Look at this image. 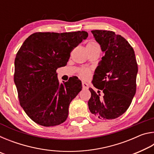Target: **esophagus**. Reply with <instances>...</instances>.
Instances as JSON below:
<instances>
[{
    "mask_svg": "<svg viewBox=\"0 0 154 154\" xmlns=\"http://www.w3.org/2000/svg\"><path fill=\"white\" fill-rule=\"evenodd\" d=\"M82 86H83V89H85V90H87V89H88V88H89V85H88V84L87 83H85V82H82Z\"/></svg>",
    "mask_w": 154,
    "mask_h": 154,
    "instance_id": "esophagus-1",
    "label": "esophagus"
}]
</instances>
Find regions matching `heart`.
<instances>
[{
  "mask_svg": "<svg viewBox=\"0 0 154 154\" xmlns=\"http://www.w3.org/2000/svg\"><path fill=\"white\" fill-rule=\"evenodd\" d=\"M94 45H96V43L91 41V42H89L88 43L87 46ZM79 74L81 76V77H82L83 79H87V78L89 77V76L90 75V70L89 69H86V68H85V69H82L79 71Z\"/></svg>",
  "mask_w": 154,
  "mask_h": 154,
  "instance_id": "obj_1",
  "label": "heart"
}]
</instances>
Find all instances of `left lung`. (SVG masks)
<instances>
[{"label": "left lung", "instance_id": "1", "mask_svg": "<svg viewBox=\"0 0 154 154\" xmlns=\"http://www.w3.org/2000/svg\"><path fill=\"white\" fill-rule=\"evenodd\" d=\"M105 53L94 75L92 83L103 96L90 88L88 106L100 119H113L125 112L136 93L138 66L133 48L121 35L113 31L92 30ZM100 91H98V93Z\"/></svg>", "mask_w": 154, "mask_h": 154}]
</instances>
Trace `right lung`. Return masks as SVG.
I'll return each instance as SVG.
<instances>
[{"label":"right lung","mask_w":154,"mask_h":154,"mask_svg":"<svg viewBox=\"0 0 154 154\" xmlns=\"http://www.w3.org/2000/svg\"><path fill=\"white\" fill-rule=\"evenodd\" d=\"M88 34L35 32L25 40L15 59L14 82L20 104L35 123L49 127L66 121L69 106L82 90L78 78L60 83L56 70Z\"/></svg>","instance_id":"add662e5"}]
</instances>
